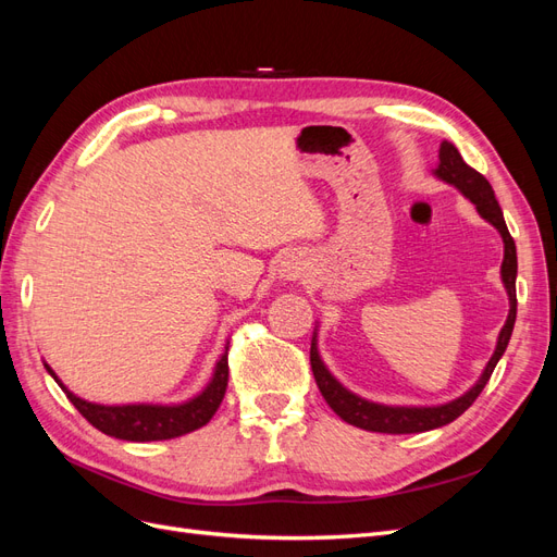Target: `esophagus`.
I'll return each instance as SVG.
<instances>
[{
	"mask_svg": "<svg viewBox=\"0 0 557 557\" xmlns=\"http://www.w3.org/2000/svg\"><path fill=\"white\" fill-rule=\"evenodd\" d=\"M305 274H307V260L301 256H295V252L288 258H283V262L278 264V278L285 283L297 281Z\"/></svg>",
	"mask_w": 557,
	"mask_h": 557,
	"instance_id": "1",
	"label": "esophagus"
}]
</instances>
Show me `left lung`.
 <instances>
[{
    "label": "left lung",
    "mask_w": 557,
    "mask_h": 557,
    "mask_svg": "<svg viewBox=\"0 0 557 557\" xmlns=\"http://www.w3.org/2000/svg\"><path fill=\"white\" fill-rule=\"evenodd\" d=\"M434 174L440 176L442 181L455 185L465 197H469L474 201L476 211L485 218L487 223L495 225L497 232L502 234L504 239V262H502V281L504 288L509 293V318L504 323L499 339H497V348L493 352L491 362L485 364V372L481 374V379L476 381V385L471 387L469 393H465L462 397L453 399L448 404H442V407H383V404H374L367 401L358 395H352L350 391L336 381L327 367L323 364L318 356L315 348V339L311 342V369H313V379L318 383L320 395L325 397V401L332 407V411L339 416L346 423L356 425L360 430L367 432H383V434H413V432H428L434 428H442L453 423L455 418L462 416L471 404L476 401V397L481 395V391L485 387V383L491 381L495 367L499 362V358L504 356V350L509 346L511 332H513V323H516V274H518V258H516V244L513 237L507 230V223H504L502 209L495 199V190L493 185L487 183V178L483 174H479L474 166H469L462 156L458 153V148L448 141H442L440 146V166H436Z\"/></svg>",
    "instance_id": "8db88e82"
}]
</instances>
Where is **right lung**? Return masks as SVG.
<instances>
[{"label":"right lung","instance_id":"1","mask_svg":"<svg viewBox=\"0 0 557 557\" xmlns=\"http://www.w3.org/2000/svg\"><path fill=\"white\" fill-rule=\"evenodd\" d=\"M48 369V374L58 381V385L70 397V401L78 409V413L88 420L92 428L104 432L115 440L125 442H162L174 440V436H183L193 430H199L207 425L213 418V413L221 407V401L227 391V348L223 358L218 360L215 372L207 391H201L190 401L176 404V407H158V404H123V407H104V404H92L76 397L74 393L66 391L60 383L53 369Z\"/></svg>","mask_w":557,"mask_h":557}]
</instances>
